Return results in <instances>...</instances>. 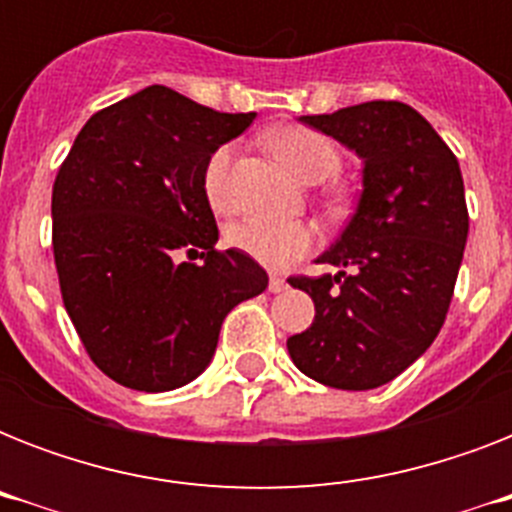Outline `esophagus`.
Segmentation results:
<instances>
[{"instance_id": "1", "label": "esophagus", "mask_w": 512, "mask_h": 512, "mask_svg": "<svg viewBox=\"0 0 512 512\" xmlns=\"http://www.w3.org/2000/svg\"><path fill=\"white\" fill-rule=\"evenodd\" d=\"M268 289H271L273 295H279V292H284V289H287V279H284V276H279V273H271Z\"/></svg>"}]
</instances>
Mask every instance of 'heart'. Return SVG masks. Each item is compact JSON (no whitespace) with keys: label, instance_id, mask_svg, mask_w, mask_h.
Segmentation results:
<instances>
[{"label":"heart","instance_id":"heart-1","mask_svg":"<svg viewBox=\"0 0 512 512\" xmlns=\"http://www.w3.org/2000/svg\"><path fill=\"white\" fill-rule=\"evenodd\" d=\"M268 146L287 172L300 183H321L335 175L340 167V154L335 143L308 127H279L268 135ZM228 167L231 146L217 148L204 167V193L212 209L223 212L228 207ZM228 244L241 249L257 263L268 268H287L305 257L316 244V231L308 223H276L260 217H244L225 231Z\"/></svg>","mask_w":512,"mask_h":512}]
</instances>
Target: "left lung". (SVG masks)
Returning a JSON list of instances; mask_svg holds the SVG:
<instances>
[{
  "label": "left lung",
  "mask_w": 512,
  "mask_h": 512,
  "mask_svg": "<svg viewBox=\"0 0 512 512\" xmlns=\"http://www.w3.org/2000/svg\"><path fill=\"white\" fill-rule=\"evenodd\" d=\"M300 122L361 159V193L348 225L316 257L337 273L292 279L313 297L316 319L287 350L321 385L380 388L444 327L468 241L460 162L428 119L398 100Z\"/></svg>",
  "instance_id": "obj_1"
}]
</instances>
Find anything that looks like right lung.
<instances>
[{"label":"right lung","instance_id":"obj_1","mask_svg":"<svg viewBox=\"0 0 512 512\" xmlns=\"http://www.w3.org/2000/svg\"><path fill=\"white\" fill-rule=\"evenodd\" d=\"M257 114H220L151 84L84 124L52 185V252L84 348L124 388L196 380L225 316L268 287L241 249L217 252L204 167ZM193 246L192 250L190 247ZM204 248L201 266L177 264Z\"/></svg>","mask_w":512,"mask_h":512}]
</instances>
